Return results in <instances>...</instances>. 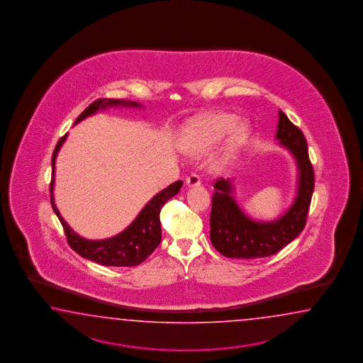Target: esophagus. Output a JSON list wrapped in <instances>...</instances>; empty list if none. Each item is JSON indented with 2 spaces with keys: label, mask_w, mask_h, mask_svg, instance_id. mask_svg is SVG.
<instances>
[{
  "label": "esophagus",
  "mask_w": 363,
  "mask_h": 363,
  "mask_svg": "<svg viewBox=\"0 0 363 363\" xmlns=\"http://www.w3.org/2000/svg\"><path fill=\"white\" fill-rule=\"evenodd\" d=\"M185 184L188 185V186H197V185L201 184V178L197 174H192V175H189L186 178Z\"/></svg>",
  "instance_id": "esophagus-1"
}]
</instances>
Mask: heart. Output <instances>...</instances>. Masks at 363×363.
Returning a JSON list of instances; mask_svg holds the SVG:
<instances>
[{"label": "heart", "instance_id": "obj_1", "mask_svg": "<svg viewBox=\"0 0 363 363\" xmlns=\"http://www.w3.org/2000/svg\"><path fill=\"white\" fill-rule=\"evenodd\" d=\"M236 116L225 113L194 118L182 132L180 145L188 155H203L231 131L216 157V167L224 169L238 155L249 135L247 124H236Z\"/></svg>", "mask_w": 363, "mask_h": 363}]
</instances>
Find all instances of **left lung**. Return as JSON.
<instances>
[{
  "mask_svg": "<svg viewBox=\"0 0 363 363\" xmlns=\"http://www.w3.org/2000/svg\"><path fill=\"white\" fill-rule=\"evenodd\" d=\"M275 139L294 155L298 170L297 193L286 213L275 220L262 222L247 216L233 197L231 179L214 184L210 216V240L228 258H262L278 253L301 233L314 191V170L308 160V143L301 130L279 110Z\"/></svg>",
  "mask_w": 363,
  "mask_h": 363,
  "instance_id": "1",
  "label": "left lung"
}]
</instances>
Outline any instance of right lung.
Masks as SVG:
<instances>
[{"instance_id":"obj_1","label":"right lung","mask_w":363,"mask_h":363,"mask_svg":"<svg viewBox=\"0 0 363 363\" xmlns=\"http://www.w3.org/2000/svg\"><path fill=\"white\" fill-rule=\"evenodd\" d=\"M118 108H141V105L135 101L113 100V99H100L94 101L79 116L75 124L82 122L86 116H93L100 110ZM67 138V133L60 139L52 155V182H50V203L63 225L65 233L67 236L69 247H72L77 255H82L93 262L100 263L102 266H114V267H132L144 262L149 255L155 250V247L161 242V220L160 213L163 205L178 194L183 182L179 180L157 193L152 200L140 211L139 216L135 218L124 231L118 233L113 238L104 240H88L79 236L77 232L66 223L62 218L55 203V158L61 149L62 144Z\"/></svg>"}]
</instances>
